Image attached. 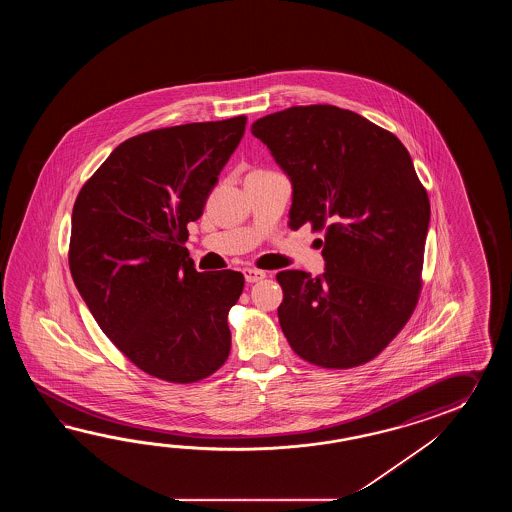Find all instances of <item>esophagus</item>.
I'll use <instances>...</instances> for the list:
<instances>
[{
	"label": "esophagus",
	"mask_w": 512,
	"mask_h": 512,
	"mask_svg": "<svg viewBox=\"0 0 512 512\" xmlns=\"http://www.w3.org/2000/svg\"><path fill=\"white\" fill-rule=\"evenodd\" d=\"M243 274H245V280H247L249 283L260 282V280L265 278V271H260V269H252V267L245 269Z\"/></svg>",
	"instance_id": "esophagus-1"
}]
</instances>
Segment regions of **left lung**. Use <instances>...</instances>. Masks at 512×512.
<instances>
[{
    "label": "left lung",
    "mask_w": 512,
    "mask_h": 512,
    "mask_svg": "<svg viewBox=\"0 0 512 512\" xmlns=\"http://www.w3.org/2000/svg\"><path fill=\"white\" fill-rule=\"evenodd\" d=\"M252 135L293 183L291 229L309 223L326 271H282L278 318L298 357L322 368L366 364L414 313L430 201L403 142L349 109L293 106Z\"/></svg>",
    "instance_id": "1"
}]
</instances>
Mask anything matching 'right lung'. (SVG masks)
I'll return each instance as SVG.
<instances>
[{
  "label": "right lung",
  "instance_id": "right-lung-1",
  "mask_svg": "<svg viewBox=\"0 0 512 512\" xmlns=\"http://www.w3.org/2000/svg\"><path fill=\"white\" fill-rule=\"evenodd\" d=\"M247 117L192 122L119 144L73 207L69 269L106 337L148 375L188 384L230 351L245 278L197 272L186 225L201 218Z\"/></svg>",
  "mask_w": 512,
  "mask_h": 512
}]
</instances>
